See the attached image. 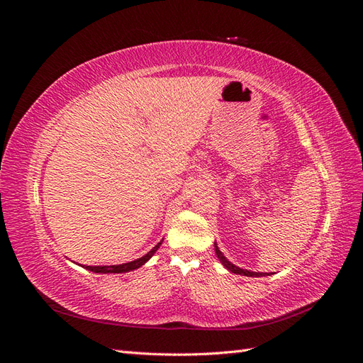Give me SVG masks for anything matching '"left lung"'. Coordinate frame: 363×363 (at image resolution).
<instances>
[{
	"label": "left lung",
	"instance_id": "obj_1",
	"mask_svg": "<svg viewBox=\"0 0 363 363\" xmlns=\"http://www.w3.org/2000/svg\"><path fill=\"white\" fill-rule=\"evenodd\" d=\"M215 252H216V256H218L219 262H221L223 265H224V267H225V268H227L230 272H233V274H240V276H247V277H265V276H269L268 272H255V271L242 269V268H239V267L233 265L232 262H228V260H227V257L223 255L221 250L218 248L216 242H215Z\"/></svg>",
	"mask_w": 363,
	"mask_h": 363
}]
</instances>
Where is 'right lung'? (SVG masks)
<instances>
[{"label": "right lung", "instance_id": "obj_1", "mask_svg": "<svg viewBox=\"0 0 363 363\" xmlns=\"http://www.w3.org/2000/svg\"><path fill=\"white\" fill-rule=\"evenodd\" d=\"M162 245V240L160 242L152 248L151 251H148L145 256H142L133 262H128V263H123V265H111V267H84L86 269L89 271H94V272H98V274H121V272H128V271H133V269H138L139 267L145 265V263L152 257V255L159 250V247Z\"/></svg>", "mask_w": 363, "mask_h": 363}]
</instances>
